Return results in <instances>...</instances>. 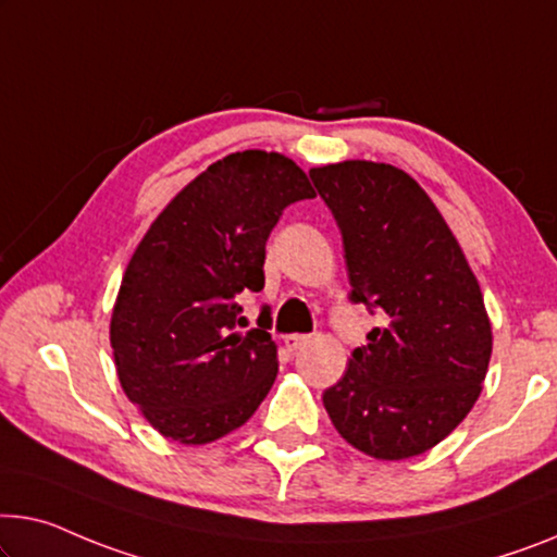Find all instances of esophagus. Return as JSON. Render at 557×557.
Returning <instances> with one entry per match:
<instances>
[{
	"label": "esophagus",
	"instance_id": "1",
	"mask_svg": "<svg viewBox=\"0 0 557 557\" xmlns=\"http://www.w3.org/2000/svg\"><path fill=\"white\" fill-rule=\"evenodd\" d=\"M307 343H310V335H287L285 337V345L289 347V350H300V347H305Z\"/></svg>",
	"mask_w": 557,
	"mask_h": 557
}]
</instances>
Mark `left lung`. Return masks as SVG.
<instances>
[{
  "instance_id": "obj_1",
  "label": "left lung",
  "mask_w": 557,
  "mask_h": 557,
  "mask_svg": "<svg viewBox=\"0 0 557 557\" xmlns=\"http://www.w3.org/2000/svg\"><path fill=\"white\" fill-rule=\"evenodd\" d=\"M310 177L343 235L350 302L383 318L322 403L352 447L412 458L450 435L483 389L493 352L483 293L410 174L347 160Z\"/></svg>"
}]
</instances>
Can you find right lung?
<instances>
[{
    "instance_id": "add662e5",
    "label": "right lung",
    "mask_w": 557,
    "mask_h": 557,
    "mask_svg": "<svg viewBox=\"0 0 557 557\" xmlns=\"http://www.w3.org/2000/svg\"><path fill=\"white\" fill-rule=\"evenodd\" d=\"M314 193L277 152L210 164L164 207L124 270L110 343L124 395L185 445L245 425L277 377L270 307L257 327L239 293L264 287V245L282 210Z\"/></svg>"
}]
</instances>
